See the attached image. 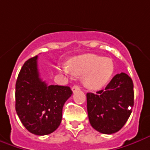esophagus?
Here are the masks:
<instances>
[{
    "mask_svg": "<svg viewBox=\"0 0 150 150\" xmlns=\"http://www.w3.org/2000/svg\"><path fill=\"white\" fill-rule=\"evenodd\" d=\"M79 86L78 85H74L73 87H72V91L73 92H75V91H77V90H79Z\"/></svg>",
    "mask_w": 150,
    "mask_h": 150,
    "instance_id": "1",
    "label": "esophagus"
}]
</instances>
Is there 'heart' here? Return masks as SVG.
Returning <instances> with one entry per match:
<instances>
[{
  "label": "heart",
  "instance_id": "heart-1",
  "mask_svg": "<svg viewBox=\"0 0 150 150\" xmlns=\"http://www.w3.org/2000/svg\"><path fill=\"white\" fill-rule=\"evenodd\" d=\"M60 71L65 74L83 75V84L90 89H98L107 83L114 71L112 59L96 55H84L69 62L67 67H61Z\"/></svg>",
  "mask_w": 150,
  "mask_h": 150
}]
</instances>
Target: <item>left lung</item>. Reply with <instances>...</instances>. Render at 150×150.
<instances>
[{
  "instance_id": "obj_1",
  "label": "left lung",
  "mask_w": 150,
  "mask_h": 150,
  "mask_svg": "<svg viewBox=\"0 0 150 150\" xmlns=\"http://www.w3.org/2000/svg\"><path fill=\"white\" fill-rule=\"evenodd\" d=\"M134 85L126 73L114 76L105 89L88 93L87 110L89 122L103 134H113L126 124L134 106Z\"/></svg>"
}]
</instances>
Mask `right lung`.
Masks as SVG:
<instances>
[{
	"instance_id": "add662e5",
	"label": "right lung",
	"mask_w": 150,
	"mask_h": 150,
	"mask_svg": "<svg viewBox=\"0 0 150 150\" xmlns=\"http://www.w3.org/2000/svg\"><path fill=\"white\" fill-rule=\"evenodd\" d=\"M72 91L68 86L47 85L39 77L38 56L24 62L15 84V110L32 134L52 133L62 122V108Z\"/></svg>"
}]
</instances>
